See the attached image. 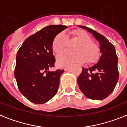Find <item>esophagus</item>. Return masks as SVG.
<instances>
[{"label": "esophagus", "instance_id": "1", "mask_svg": "<svg viewBox=\"0 0 127 127\" xmlns=\"http://www.w3.org/2000/svg\"><path fill=\"white\" fill-rule=\"evenodd\" d=\"M69 69H70V67H66L64 68V70H65V71H67V70H69Z\"/></svg>", "mask_w": 127, "mask_h": 127}]
</instances>
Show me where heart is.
Segmentation results:
<instances>
[{"instance_id":"obj_1","label":"heart","mask_w":127,"mask_h":127,"mask_svg":"<svg viewBox=\"0 0 127 127\" xmlns=\"http://www.w3.org/2000/svg\"><path fill=\"white\" fill-rule=\"evenodd\" d=\"M72 39L77 41L74 47L75 52L65 51L57 57V63L62 67L68 66L76 62L92 64L98 60L100 55V48L92 41L88 33L81 29H76L71 32ZM69 39L64 32H60L54 37L51 48L55 54L64 51L68 46Z\"/></svg>"}]
</instances>
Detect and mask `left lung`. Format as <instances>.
<instances>
[{"label": "left lung", "instance_id": "1", "mask_svg": "<svg viewBox=\"0 0 127 127\" xmlns=\"http://www.w3.org/2000/svg\"><path fill=\"white\" fill-rule=\"evenodd\" d=\"M94 35L100 46L102 55L97 64L90 68H82L77 77L79 89L86 97L103 100L114 90L119 78L118 57L114 45L104 35L85 26H79Z\"/></svg>", "mask_w": 127, "mask_h": 127}]
</instances>
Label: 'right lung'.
I'll list each match as a JSON object with an SVG mask.
<instances>
[{"label": "right lung", "instance_id": "1", "mask_svg": "<svg viewBox=\"0 0 127 127\" xmlns=\"http://www.w3.org/2000/svg\"><path fill=\"white\" fill-rule=\"evenodd\" d=\"M67 28L62 25L46 27L29 36L18 51L14 69L18 87L34 104L46 102L58 91L64 70H49L55 63L51 44L54 37Z\"/></svg>", "mask_w": 127, "mask_h": 127}]
</instances>
